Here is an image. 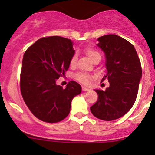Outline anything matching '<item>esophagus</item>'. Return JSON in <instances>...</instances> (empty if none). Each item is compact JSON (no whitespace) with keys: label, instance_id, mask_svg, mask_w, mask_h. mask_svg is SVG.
Returning a JSON list of instances; mask_svg holds the SVG:
<instances>
[{"label":"esophagus","instance_id":"esophagus-1","mask_svg":"<svg viewBox=\"0 0 155 155\" xmlns=\"http://www.w3.org/2000/svg\"><path fill=\"white\" fill-rule=\"evenodd\" d=\"M82 91H88L91 90V89L89 88V87H85V86H82Z\"/></svg>","mask_w":155,"mask_h":155}]
</instances>
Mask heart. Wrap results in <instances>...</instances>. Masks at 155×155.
I'll return each mask as SVG.
<instances>
[{"label": "heart", "instance_id": "heart-1", "mask_svg": "<svg viewBox=\"0 0 155 155\" xmlns=\"http://www.w3.org/2000/svg\"><path fill=\"white\" fill-rule=\"evenodd\" d=\"M85 52L86 53V54L89 57V58L93 61L95 58H101V54L98 51H97L96 49H94L92 47H86L85 48ZM76 61H77V58L76 55H73V58L70 60V66L73 67L75 66L76 63ZM75 78L77 79L79 82H82L83 84H88L90 82L91 77L90 75H88L87 73H78L77 74H76Z\"/></svg>", "mask_w": 155, "mask_h": 155}]
</instances>
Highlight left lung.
I'll use <instances>...</instances> for the list:
<instances>
[{
	"instance_id": "obj_1",
	"label": "left lung",
	"mask_w": 155,
	"mask_h": 155,
	"mask_svg": "<svg viewBox=\"0 0 155 155\" xmlns=\"http://www.w3.org/2000/svg\"><path fill=\"white\" fill-rule=\"evenodd\" d=\"M97 46L106 56L107 74L109 87L106 91L95 89L98 100L91 112L96 118L112 121L124 115L137 99L142 77L140 58L134 46L130 42L115 34L99 37Z\"/></svg>"
}]
</instances>
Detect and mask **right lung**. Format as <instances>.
I'll return each mask as SVG.
<instances>
[{"label": "right lung", "mask_w": 155, "mask_h": 155, "mask_svg": "<svg viewBox=\"0 0 155 155\" xmlns=\"http://www.w3.org/2000/svg\"><path fill=\"white\" fill-rule=\"evenodd\" d=\"M75 54L73 42L53 36L40 39L25 52L20 88L25 103L38 119L56 123L69 115L71 101L82 87L70 81L64 89L56 84L65 75Z\"/></svg>", "instance_id": "obj_1"}]
</instances>
